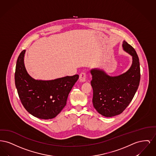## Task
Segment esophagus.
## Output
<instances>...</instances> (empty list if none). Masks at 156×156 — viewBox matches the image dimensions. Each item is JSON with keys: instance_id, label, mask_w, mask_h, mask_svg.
I'll use <instances>...</instances> for the list:
<instances>
[{"instance_id": "1", "label": "esophagus", "mask_w": 156, "mask_h": 156, "mask_svg": "<svg viewBox=\"0 0 156 156\" xmlns=\"http://www.w3.org/2000/svg\"><path fill=\"white\" fill-rule=\"evenodd\" d=\"M86 78H87V74L84 72H82L81 73V74L80 75V82H85L86 81Z\"/></svg>"}]
</instances>
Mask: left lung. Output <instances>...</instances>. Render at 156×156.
I'll list each match as a JSON object with an SVG mask.
<instances>
[{"label": "left lung", "instance_id": "1", "mask_svg": "<svg viewBox=\"0 0 156 156\" xmlns=\"http://www.w3.org/2000/svg\"><path fill=\"white\" fill-rule=\"evenodd\" d=\"M124 51L132 56V64L126 73L111 76L103 70L91 69L92 103L97 112L105 117L122 113L133 99L140 80L139 59L133 47L123 41Z\"/></svg>", "mask_w": 156, "mask_h": 156}]
</instances>
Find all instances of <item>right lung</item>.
<instances>
[{"mask_svg":"<svg viewBox=\"0 0 156 156\" xmlns=\"http://www.w3.org/2000/svg\"><path fill=\"white\" fill-rule=\"evenodd\" d=\"M26 50L20 54L16 62L15 80L19 98L24 108L39 119H52L67 104L68 94L78 75L53 80H36L27 73L24 63Z\"/></svg>","mask_w":156,"mask_h":156,"instance_id":"1","label":"right lung"}]
</instances>
